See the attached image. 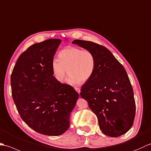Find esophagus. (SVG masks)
<instances>
[{"mask_svg":"<svg viewBox=\"0 0 151 151\" xmlns=\"http://www.w3.org/2000/svg\"><path fill=\"white\" fill-rule=\"evenodd\" d=\"M74 89L76 90L77 92H78L79 93H80V92H81V90H80V88H77V87H76V88H74Z\"/></svg>","mask_w":151,"mask_h":151,"instance_id":"34e87169","label":"esophagus"}]
</instances>
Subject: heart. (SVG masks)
<instances>
[{"label": "heart", "mask_w": 151, "mask_h": 151, "mask_svg": "<svg viewBox=\"0 0 151 151\" xmlns=\"http://www.w3.org/2000/svg\"><path fill=\"white\" fill-rule=\"evenodd\" d=\"M96 58L90 50H83L79 48L68 46L59 53V59H53L51 69L54 78L63 82L67 73L66 83L78 85L81 81L85 83L92 78L96 69Z\"/></svg>", "instance_id": "b5f03b06"}]
</instances>
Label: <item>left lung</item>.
<instances>
[{
	"mask_svg": "<svg viewBox=\"0 0 151 151\" xmlns=\"http://www.w3.org/2000/svg\"><path fill=\"white\" fill-rule=\"evenodd\" d=\"M72 44L95 56L94 73L81 86L80 95L98 117L99 128L110 137L122 136L131 128L136 113L134 92L125 69L106 48L91 41Z\"/></svg>",
	"mask_w": 151,
	"mask_h": 151,
	"instance_id": "8db88e82",
	"label": "left lung"
}]
</instances>
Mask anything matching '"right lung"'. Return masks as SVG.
I'll use <instances>...</instances> for the list:
<instances>
[{
    "label": "right lung",
    "instance_id": "obj_1",
    "mask_svg": "<svg viewBox=\"0 0 151 151\" xmlns=\"http://www.w3.org/2000/svg\"><path fill=\"white\" fill-rule=\"evenodd\" d=\"M61 42L50 39L29 46L19 56L11 76L13 99L21 118L47 136L61 135L68 129L79 98L72 86L52 74L51 63Z\"/></svg>",
    "mask_w": 151,
    "mask_h": 151
}]
</instances>
